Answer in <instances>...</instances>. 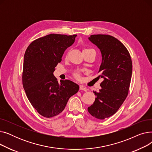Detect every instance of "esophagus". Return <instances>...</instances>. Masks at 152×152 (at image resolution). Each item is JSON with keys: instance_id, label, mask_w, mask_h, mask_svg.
Wrapping results in <instances>:
<instances>
[{"instance_id": "obj_1", "label": "esophagus", "mask_w": 152, "mask_h": 152, "mask_svg": "<svg viewBox=\"0 0 152 152\" xmlns=\"http://www.w3.org/2000/svg\"><path fill=\"white\" fill-rule=\"evenodd\" d=\"M79 89L84 91H87L86 87L85 86H83V85H80V86H79Z\"/></svg>"}]
</instances>
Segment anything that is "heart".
<instances>
[{
  "instance_id": "b5f03b06",
  "label": "heart",
  "mask_w": 152,
  "mask_h": 152,
  "mask_svg": "<svg viewBox=\"0 0 152 152\" xmlns=\"http://www.w3.org/2000/svg\"><path fill=\"white\" fill-rule=\"evenodd\" d=\"M84 50H88V49H84ZM74 76H75V77L76 78V79H80V75H79V73H75V75H74Z\"/></svg>"
}]
</instances>
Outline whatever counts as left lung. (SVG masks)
<instances>
[{
	"instance_id": "1",
	"label": "left lung",
	"mask_w": 152,
	"mask_h": 152,
	"mask_svg": "<svg viewBox=\"0 0 152 152\" xmlns=\"http://www.w3.org/2000/svg\"><path fill=\"white\" fill-rule=\"evenodd\" d=\"M89 41L96 45L102 54L99 72L103 81L89 113L95 118L104 119L113 115L128 94L132 65L130 54L126 47L115 37L105 34H94Z\"/></svg>"
}]
</instances>
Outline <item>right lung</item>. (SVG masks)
I'll return each mask as SVG.
<instances>
[{
    "instance_id": "right-lung-1",
    "label": "right lung",
    "mask_w": 152,
    "mask_h": 152,
    "mask_svg": "<svg viewBox=\"0 0 152 152\" xmlns=\"http://www.w3.org/2000/svg\"><path fill=\"white\" fill-rule=\"evenodd\" d=\"M77 35L50 34L39 38L28 47L24 56L23 86L31 104L45 118L61 113L79 86L70 80L58 83L53 75L68 47Z\"/></svg>"
}]
</instances>
